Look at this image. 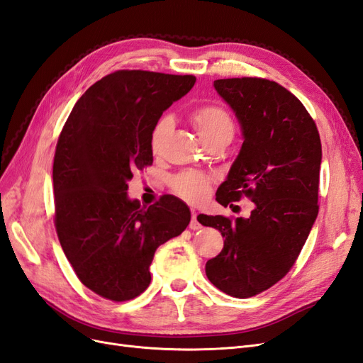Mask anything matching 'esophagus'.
<instances>
[{"label":"esophagus","mask_w":363,"mask_h":363,"mask_svg":"<svg viewBox=\"0 0 363 363\" xmlns=\"http://www.w3.org/2000/svg\"><path fill=\"white\" fill-rule=\"evenodd\" d=\"M196 215H199V213L192 211V219H191V224H189L191 230H200L201 228V224L199 223V219H196Z\"/></svg>","instance_id":"obj_1"}]
</instances>
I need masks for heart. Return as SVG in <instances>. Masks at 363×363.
<instances>
[{
	"mask_svg": "<svg viewBox=\"0 0 363 363\" xmlns=\"http://www.w3.org/2000/svg\"><path fill=\"white\" fill-rule=\"evenodd\" d=\"M191 121L199 131L204 144L219 138H233V119L223 107L201 106L191 113ZM172 128V118L162 116L155 124L150 135V147L152 152H159ZM174 192L189 203H201L211 192L212 182L206 174L199 171H184L175 175L171 182Z\"/></svg>",
	"mask_w": 363,
	"mask_h": 363,
	"instance_id": "1",
	"label": "heart"
}]
</instances>
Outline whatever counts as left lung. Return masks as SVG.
<instances>
[{"label":"left lung","mask_w":363,"mask_h":363,"mask_svg":"<svg viewBox=\"0 0 363 363\" xmlns=\"http://www.w3.org/2000/svg\"><path fill=\"white\" fill-rule=\"evenodd\" d=\"M232 107L244 144L216 191L224 207L245 195L248 218L196 219L225 238L206 276L236 298H248L281 280L298 257L318 216L321 139L301 101L276 82L256 77L215 80ZM232 206V204H230Z\"/></svg>","instance_id":"8db88e82"}]
</instances>
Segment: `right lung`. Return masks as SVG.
<instances>
[{
  "label": "right lung",
  "instance_id": "obj_1",
  "mask_svg": "<svg viewBox=\"0 0 363 363\" xmlns=\"http://www.w3.org/2000/svg\"><path fill=\"white\" fill-rule=\"evenodd\" d=\"M195 80L112 72L80 96L63 125L52 164L54 224L77 277L103 298L127 301L144 292L157 247L191 221L177 196L144 207L127 189L133 174L152 163V127Z\"/></svg>",
  "mask_w": 363,
  "mask_h": 363
}]
</instances>
